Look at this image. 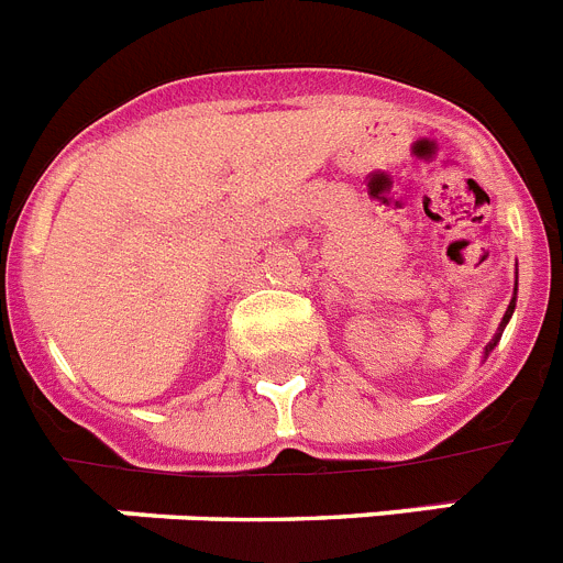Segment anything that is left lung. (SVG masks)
Segmentation results:
<instances>
[{"mask_svg":"<svg viewBox=\"0 0 563 563\" xmlns=\"http://www.w3.org/2000/svg\"><path fill=\"white\" fill-rule=\"evenodd\" d=\"M514 310H516V290H514V298H510V305H507V312H505V318H501L499 332H496V335H494V341H490V343H487V346H485V355H490V350H494L496 343H499L501 332H505V327H507V321H510V316H514Z\"/></svg>","mask_w":563,"mask_h":563,"instance_id":"left-lung-1","label":"left lung"}]
</instances>
